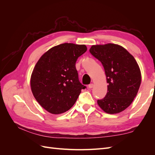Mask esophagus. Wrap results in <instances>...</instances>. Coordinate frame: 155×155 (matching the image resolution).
<instances>
[{"label": "esophagus", "instance_id": "esophagus-1", "mask_svg": "<svg viewBox=\"0 0 155 155\" xmlns=\"http://www.w3.org/2000/svg\"><path fill=\"white\" fill-rule=\"evenodd\" d=\"M93 87H94V84L93 83H91V84H90V85H88V88H92Z\"/></svg>", "mask_w": 155, "mask_h": 155}]
</instances>
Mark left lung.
I'll return each mask as SVG.
<instances>
[{
  "label": "left lung",
  "instance_id": "1",
  "mask_svg": "<svg viewBox=\"0 0 155 155\" xmlns=\"http://www.w3.org/2000/svg\"><path fill=\"white\" fill-rule=\"evenodd\" d=\"M89 51L102 63L108 83L107 94L97 100L98 105L108 114L122 112L132 104L141 84L137 61L125 48L116 44L92 45Z\"/></svg>",
  "mask_w": 155,
  "mask_h": 155
}]
</instances>
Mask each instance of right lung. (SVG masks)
Instances as JSON below:
<instances>
[{"instance_id": "obj_1", "label": "right lung", "mask_w": 155, "mask_h": 155, "mask_svg": "<svg viewBox=\"0 0 155 155\" xmlns=\"http://www.w3.org/2000/svg\"><path fill=\"white\" fill-rule=\"evenodd\" d=\"M85 45L63 43L54 46L41 56L33 70L30 87L39 105L53 114L68 110L81 89L76 68L78 58L85 52Z\"/></svg>"}]
</instances>
